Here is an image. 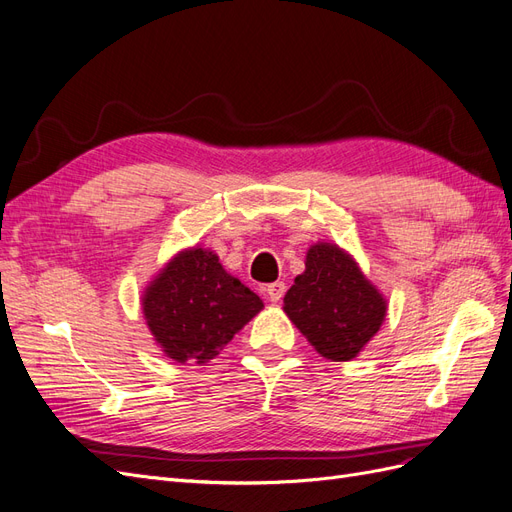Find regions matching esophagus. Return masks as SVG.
<instances>
[{"mask_svg": "<svg viewBox=\"0 0 512 512\" xmlns=\"http://www.w3.org/2000/svg\"><path fill=\"white\" fill-rule=\"evenodd\" d=\"M265 292H267V299H269L271 303H277V301H282V297H284L286 284H284V282H273V284L267 286Z\"/></svg>", "mask_w": 512, "mask_h": 512, "instance_id": "1", "label": "esophagus"}]
</instances>
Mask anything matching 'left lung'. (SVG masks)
<instances>
[{"instance_id": "left-lung-1", "label": "left lung", "mask_w": 512, "mask_h": 512, "mask_svg": "<svg viewBox=\"0 0 512 512\" xmlns=\"http://www.w3.org/2000/svg\"><path fill=\"white\" fill-rule=\"evenodd\" d=\"M284 312L314 350L335 363L352 361L386 316V297L344 247L318 241L307 250L305 271L294 277Z\"/></svg>"}]
</instances>
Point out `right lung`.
Here are the masks:
<instances>
[{
  "label": "right lung",
  "mask_w": 512,
  "mask_h": 512,
  "mask_svg": "<svg viewBox=\"0 0 512 512\" xmlns=\"http://www.w3.org/2000/svg\"><path fill=\"white\" fill-rule=\"evenodd\" d=\"M143 316L164 356L177 363L205 365L265 303L220 256L194 245L170 258L145 286Z\"/></svg>",
  "instance_id": "add662e5"
}]
</instances>
